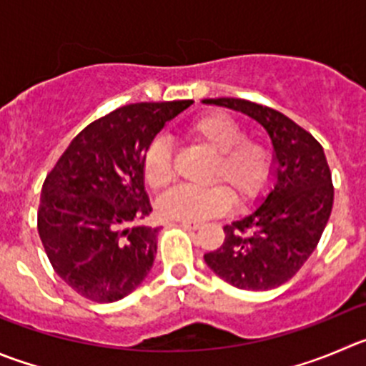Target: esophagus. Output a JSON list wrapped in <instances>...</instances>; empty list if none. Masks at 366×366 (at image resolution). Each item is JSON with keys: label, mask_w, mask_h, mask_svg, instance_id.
Returning <instances> with one entry per match:
<instances>
[{"label": "esophagus", "mask_w": 366, "mask_h": 366, "mask_svg": "<svg viewBox=\"0 0 366 366\" xmlns=\"http://www.w3.org/2000/svg\"><path fill=\"white\" fill-rule=\"evenodd\" d=\"M181 226H185V228L190 229H199L201 228V222H194V221H179Z\"/></svg>", "instance_id": "obj_1"}]
</instances>
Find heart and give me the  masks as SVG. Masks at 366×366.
Returning a JSON list of instances; mask_svg holds the SVG:
<instances>
[{"label": "heart", "mask_w": 366, "mask_h": 366, "mask_svg": "<svg viewBox=\"0 0 366 366\" xmlns=\"http://www.w3.org/2000/svg\"><path fill=\"white\" fill-rule=\"evenodd\" d=\"M189 138L212 156L208 183L219 185L177 187L158 201V212L170 221H207L226 214L233 199L239 207L253 203L266 192L271 177V152L262 142L244 138V129L224 113L197 118L189 127ZM142 170L152 190L172 183V149L158 138L145 151Z\"/></svg>", "instance_id": "1"}]
</instances>
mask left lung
<instances>
[{
	"mask_svg": "<svg viewBox=\"0 0 366 366\" xmlns=\"http://www.w3.org/2000/svg\"><path fill=\"white\" fill-rule=\"evenodd\" d=\"M203 104L248 114L273 145L269 190L248 215L224 226V242L204 253V262L239 290H274L304 266L329 221L334 189L325 152L312 134L271 107L242 99Z\"/></svg>",
	"mask_w": 366,
	"mask_h": 366,
	"instance_id": "left-lung-1",
	"label": "left lung"
}]
</instances>
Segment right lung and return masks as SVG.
<instances>
[{"label":"right lung","instance_id":"obj_1","mask_svg":"<svg viewBox=\"0 0 366 366\" xmlns=\"http://www.w3.org/2000/svg\"><path fill=\"white\" fill-rule=\"evenodd\" d=\"M192 100L129 104L73 138L44 179L37 229L55 273L81 297L122 300L154 264L158 228L142 159L169 120Z\"/></svg>","mask_w":366,"mask_h":366}]
</instances>
